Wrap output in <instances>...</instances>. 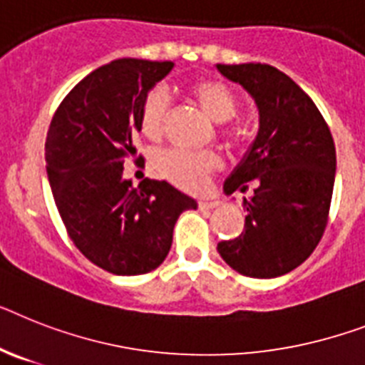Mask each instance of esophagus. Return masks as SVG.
Listing matches in <instances>:
<instances>
[{"instance_id":"1","label":"esophagus","mask_w":365,"mask_h":365,"mask_svg":"<svg viewBox=\"0 0 365 365\" xmlns=\"http://www.w3.org/2000/svg\"><path fill=\"white\" fill-rule=\"evenodd\" d=\"M220 207V201L218 200H200V209L203 210H212Z\"/></svg>"}]
</instances>
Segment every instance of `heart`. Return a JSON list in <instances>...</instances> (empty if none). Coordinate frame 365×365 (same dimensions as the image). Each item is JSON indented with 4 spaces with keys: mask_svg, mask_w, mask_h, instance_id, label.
Here are the masks:
<instances>
[{
    "mask_svg": "<svg viewBox=\"0 0 365 365\" xmlns=\"http://www.w3.org/2000/svg\"><path fill=\"white\" fill-rule=\"evenodd\" d=\"M192 101L201 108L205 115L215 123L230 121L237 111V96L220 80H197L188 87ZM168 115V96L155 89L145 96L140 110L141 132L156 140L164 130ZM220 168V158L215 153H190V150H168L158 158V170L165 179L182 190L203 188L209 175Z\"/></svg>",
    "mask_w": 365,
    "mask_h": 365,
    "instance_id": "1",
    "label": "heart"
}]
</instances>
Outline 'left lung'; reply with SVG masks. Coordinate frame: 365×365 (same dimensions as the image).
Wrapping results in <instances>:
<instances>
[{
    "mask_svg": "<svg viewBox=\"0 0 365 365\" xmlns=\"http://www.w3.org/2000/svg\"><path fill=\"white\" fill-rule=\"evenodd\" d=\"M242 86L259 111V130L224 192H246L244 231L218 242L231 269L250 278H278L302 264L327 227L336 179V147L321 111L287 74L263 63L216 65Z\"/></svg>",
    "mask_w": 365,
    "mask_h": 365,
    "instance_id": "8db88e82",
    "label": "left lung"
}]
</instances>
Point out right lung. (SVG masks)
I'll list each match as a JSON object with an SVG mask.
<instances>
[{
	"label": "right lung",
	"mask_w": 365,
	"mask_h": 365,
	"mask_svg": "<svg viewBox=\"0 0 365 365\" xmlns=\"http://www.w3.org/2000/svg\"><path fill=\"white\" fill-rule=\"evenodd\" d=\"M171 61L115 59L93 71L57 108L46 135V173L72 242L96 267L138 276L164 263L180 212L197 201L165 180L138 188L123 177L140 110Z\"/></svg>",
	"instance_id": "add662e5"
}]
</instances>
